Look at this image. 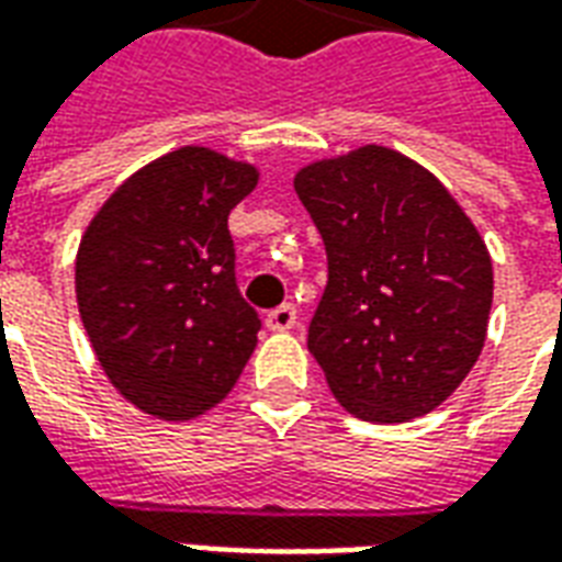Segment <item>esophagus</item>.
Returning <instances> with one entry per match:
<instances>
[{
	"label": "esophagus",
	"instance_id": "obj_1",
	"mask_svg": "<svg viewBox=\"0 0 562 562\" xmlns=\"http://www.w3.org/2000/svg\"><path fill=\"white\" fill-rule=\"evenodd\" d=\"M265 325L270 330H292L297 325V310L292 304L277 306V310H270L268 316H265Z\"/></svg>",
	"mask_w": 562,
	"mask_h": 562
}]
</instances>
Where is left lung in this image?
Segmentation results:
<instances>
[{
    "label": "left lung",
    "mask_w": 562,
    "mask_h": 562,
    "mask_svg": "<svg viewBox=\"0 0 562 562\" xmlns=\"http://www.w3.org/2000/svg\"><path fill=\"white\" fill-rule=\"evenodd\" d=\"M328 252L306 346L346 413L403 424L448 401L482 355L494 265L434 173L367 144L294 173Z\"/></svg>",
    "instance_id": "obj_1"
}]
</instances>
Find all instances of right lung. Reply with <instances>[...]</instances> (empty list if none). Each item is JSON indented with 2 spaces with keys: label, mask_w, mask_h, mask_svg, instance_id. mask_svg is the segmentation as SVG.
I'll return each mask as SVG.
<instances>
[{
  "label": "right lung",
  "mask_w": 562,
  "mask_h": 562,
  "mask_svg": "<svg viewBox=\"0 0 562 562\" xmlns=\"http://www.w3.org/2000/svg\"><path fill=\"white\" fill-rule=\"evenodd\" d=\"M256 183L249 161L180 147L116 186L80 237V322L140 413L198 418L244 373L261 322L234 280L228 213Z\"/></svg>",
  "instance_id": "right-lung-1"
}]
</instances>
